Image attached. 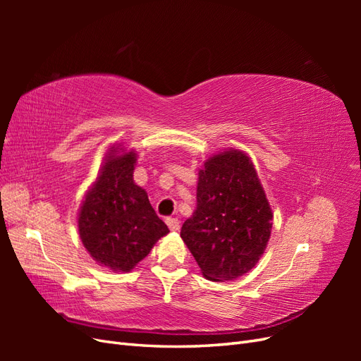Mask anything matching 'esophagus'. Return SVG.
I'll return each mask as SVG.
<instances>
[{"label": "esophagus", "mask_w": 361, "mask_h": 361, "mask_svg": "<svg viewBox=\"0 0 361 361\" xmlns=\"http://www.w3.org/2000/svg\"><path fill=\"white\" fill-rule=\"evenodd\" d=\"M166 223H167V226H169V228H170L171 232H178L179 231L180 221L178 220V218H167Z\"/></svg>", "instance_id": "esophagus-1"}]
</instances>
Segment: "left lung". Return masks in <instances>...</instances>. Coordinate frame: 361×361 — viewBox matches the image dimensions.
Listing matches in <instances>:
<instances>
[{"label": "left lung", "instance_id": "8db88e82", "mask_svg": "<svg viewBox=\"0 0 361 361\" xmlns=\"http://www.w3.org/2000/svg\"><path fill=\"white\" fill-rule=\"evenodd\" d=\"M272 211L253 162L231 149L207 158L199 171L197 207L180 238L212 281L244 276L264 255Z\"/></svg>", "mask_w": 361, "mask_h": 361}]
</instances>
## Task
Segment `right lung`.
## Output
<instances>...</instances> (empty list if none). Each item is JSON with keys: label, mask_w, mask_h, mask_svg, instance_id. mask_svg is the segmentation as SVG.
Segmentation results:
<instances>
[{"label": "right lung", "mask_w": 361, "mask_h": 361, "mask_svg": "<svg viewBox=\"0 0 361 361\" xmlns=\"http://www.w3.org/2000/svg\"><path fill=\"white\" fill-rule=\"evenodd\" d=\"M135 162V152L113 146L78 215L85 250L97 264L118 272H129L169 233L147 192L134 182Z\"/></svg>", "instance_id": "obj_1"}]
</instances>
